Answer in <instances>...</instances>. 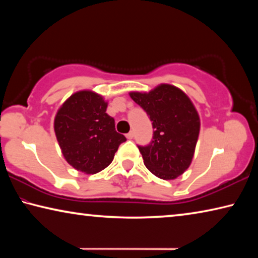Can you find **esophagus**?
Wrapping results in <instances>:
<instances>
[{
    "label": "esophagus",
    "mask_w": 258,
    "mask_h": 258,
    "mask_svg": "<svg viewBox=\"0 0 258 258\" xmlns=\"http://www.w3.org/2000/svg\"><path fill=\"white\" fill-rule=\"evenodd\" d=\"M133 137H134V134H133V132H128L127 134H126V138H127L128 140H131V139H133Z\"/></svg>",
    "instance_id": "34e87169"
}]
</instances>
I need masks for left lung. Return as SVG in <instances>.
Segmentation results:
<instances>
[{"label": "left lung", "mask_w": 258, "mask_h": 258, "mask_svg": "<svg viewBox=\"0 0 258 258\" xmlns=\"http://www.w3.org/2000/svg\"><path fill=\"white\" fill-rule=\"evenodd\" d=\"M131 98L152 121L149 145L138 146L146 167L163 180H174L185 172L194 157L200 120L190 99L168 84L149 93L132 92Z\"/></svg>", "instance_id": "obj_1"}]
</instances>
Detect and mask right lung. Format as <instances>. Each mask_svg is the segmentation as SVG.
I'll return each instance as SVG.
<instances>
[{"mask_svg": "<svg viewBox=\"0 0 258 258\" xmlns=\"http://www.w3.org/2000/svg\"><path fill=\"white\" fill-rule=\"evenodd\" d=\"M101 95L81 91L62 104L54 119V132L64 158L77 171L95 174L111 163L126 141L106 112Z\"/></svg>", "mask_w": 258, "mask_h": 258, "instance_id": "add662e5", "label": "right lung"}]
</instances>
